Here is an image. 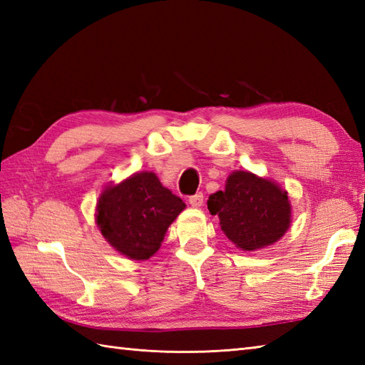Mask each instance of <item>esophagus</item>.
<instances>
[{"label": "esophagus", "instance_id": "34e87169", "mask_svg": "<svg viewBox=\"0 0 365 365\" xmlns=\"http://www.w3.org/2000/svg\"><path fill=\"white\" fill-rule=\"evenodd\" d=\"M188 202L191 204V207H196V208L202 207V204H204V195H202V192H197V195L191 196V197L188 199Z\"/></svg>", "mask_w": 365, "mask_h": 365}]
</instances>
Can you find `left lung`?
<instances>
[{
	"instance_id": "8db88e82",
	"label": "left lung",
	"mask_w": 365,
	"mask_h": 365,
	"mask_svg": "<svg viewBox=\"0 0 365 365\" xmlns=\"http://www.w3.org/2000/svg\"><path fill=\"white\" fill-rule=\"evenodd\" d=\"M207 205L212 215H218L226 237L243 251L273 245L290 227L292 205L287 191L250 170H234L226 190L210 195Z\"/></svg>"
}]
</instances>
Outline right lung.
<instances>
[{"mask_svg": "<svg viewBox=\"0 0 365 365\" xmlns=\"http://www.w3.org/2000/svg\"><path fill=\"white\" fill-rule=\"evenodd\" d=\"M185 207L157 175L144 170L103 190L96 222L115 251L131 260H147L160 250L168 227Z\"/></svg>", "mask_w": 365, "mask_h": 365, "instance_id": "add662e5", "label": "right lung"}]
</instances>
